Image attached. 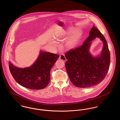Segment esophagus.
<instances>
[{"label":"esophagus","instance_id":"1","mask_svg":"<svg viewBox=\"0 0 120 120\" xmlns=\"http://www.w3.org/2000/svg\"><path fill=\"white\" fill-rule=\"evenodd\" d=\"M59 58H60V59L62 60L63 61H66L67 60V59H66V58L65 57V55H63V54H62L60 56Z\"/></svg>","mask_w":120,"mask_h":120}]
</instances>
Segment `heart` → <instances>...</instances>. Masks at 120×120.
<instances>
[{"label": "heart", "instance_id": "heart-1", "mask_svg": "<svg viewBox=\"0 0 120 120\" xmlns=\"http://www.w3.org/2000/svg\"><path fill=\"white\" fill-rule=\"evenodd\" d=\"M76 29L70 27L63 30L56 37V40L59 41L65 39L70 36L64 41L62 45L63 49L69 51L75 48L79 44L82 37V32L80 30H77Z\"/></svg>", "mask_w": 120, "mask_h": 120}]
</instances>
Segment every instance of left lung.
<instances>
[{"label":"left lung","instance_id":"obj_1","mask_svg":"<svg viewBox=\"0 0 120 120\" xmlns=\"http://www.w3.org/2000/svg\"><path fill=\"white\" fill-rule=\"evenodd\" d=\"M103 42L101 54L94 56L89 52L91 41L97 37ZM67 59L65 67L71 83L80 88L96 86L102 81L109 71L110 54L105 37L97 27L93 26L89 37L80 46L65 54Z\"/></svg>","mask_w":120,"mask_h":120}]
</instances>
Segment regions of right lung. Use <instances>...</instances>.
Segmentation results:
<instances>
[{
	"instance_id": "add662e5",
	"label": "right lung",
	"mask_w": 120,
	"mask_h": 120,
	"mask_svg": "<svg viewBox=\"0 0 120 120\" xmlns=\"http://www.w3.org/2000/svg\"><path fill=\"white\" fill-rule=\"evenodd\" d=\"M59 57L57 54L41 50L37 59L30 67L19 68L9 62V68L19 85L31 90H41L49 84L51 69Z\"/></svg>"
}]
</instances>
